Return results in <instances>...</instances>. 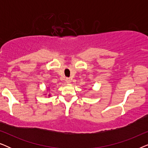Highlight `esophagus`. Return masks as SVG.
<instances>
[{"instance_id":"esophagus-1","label":"esophagus","mask_w":148,"mask_h":148,"mask_svg":"<svg viewBox=\"0 0 148 148\" xmlns=\"http://www.w3.org/2000/svg\"><path fill=\"white\" fill-rule=\"evenodd\" d=\"M65 81H66V84H70V83L71 82V79H70V78H66Z\"/></svg>"}]
</instances>
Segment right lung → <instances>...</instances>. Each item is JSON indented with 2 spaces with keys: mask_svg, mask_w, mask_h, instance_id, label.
Listing matches in <instances>:
<instances>
[{
  "mask_svg": "<svg viewBox=\"0 0 148 148\" xmlns=\"http://www.w3.org/2000/svg\"><path fill=\"white\" fill-rule=\"evenodd\" d=\"M48 96H50V94H49V95H48Z\"/></svg>",
  "mask_w": 148,
  "mask_h": 148,
  "instance_id": "add662e5",
  "label": "right lung"
}]
</instances>
